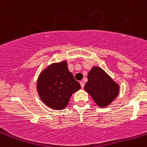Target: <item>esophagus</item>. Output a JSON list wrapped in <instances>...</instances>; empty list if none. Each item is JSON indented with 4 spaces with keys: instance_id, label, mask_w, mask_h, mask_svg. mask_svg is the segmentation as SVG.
<instances>
[{
    "instance_id": "obj_1",
    "label": "esophagus",
    "mask_w": 147,
    "mask_h": 147,
    "mask_svg": "<svg viewBox=\"0 0 147 147\" xmlns=\"http://www.w3.org/2000/svg\"><path fill=\"white\" fill-rule=\"evenodd\" d=\"M80 83V85H81V88H84V87H85V83H84V82L81 81Z\"/></svg>"
}]
</instances>
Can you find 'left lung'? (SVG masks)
<instances>
[{"label":"left lung","instance_id":"obj_1","mask_svg":"<svg viewBox=\"0 0 147 147\" xmlns=\"http://www.w3.org/2000/svg\"><path fill=\"white\" fill-rule=\"evenodd\" d=\"M84 88L98 106L105 107L117 97L119 86L101 67H93Z\"/></svg>","mask_w":147,"mask_h":147}]
</instances>
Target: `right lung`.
Instances as JSON below:
<instances>
[{"label": "right lung", "instance_id": "1", "mask_svg": "<svg viewBox=\"0 0 147 147\" xmlns=\"http://www.w3.org/2000/svg\"><path fill=\"white\" fill-rule=\"evenodd\" d=\"M81 85L68 71L66 61L49 65L41 72L37 90L40 98L48 107L57 110L66 107L71 95Z\"/></svg>", "mask_w": 147, "mask_h": 147}]
</instances>
